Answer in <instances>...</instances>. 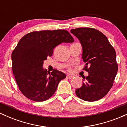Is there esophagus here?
Masks as SVG:
<instances>
[{
	"mask_svg": "<svg viewBox=\"0 0 127 127\" xmlns=\"http://www.w3.org/2000/svg\"><path fill=\"white\" fill-rule=\"evenodd\" d=\"M73 77V75H67V78L68 79H72Z\"/></svg>",
	"mask_w": 127,
	"mask_h": 127,
	"instance_id": "34e87169",
	"label": "esophagus"
}]
</instances>
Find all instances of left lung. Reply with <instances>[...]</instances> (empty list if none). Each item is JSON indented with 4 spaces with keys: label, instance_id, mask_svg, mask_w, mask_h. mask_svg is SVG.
<instances>
[{
    "label": "left lung",
    "instance_id": "8db88e82",
    "mask_svg": "<svg viewBox=\"0 0 127 127\" xmlns=\"http://www.w3.org/2000/svg\"><path fill=\"white\" fill-rule=\"evenodd\" d=\"M70 33L81 42L85 69L88 72L82 87L76 90V94L85 101H97L104 97L113 85L118 72L116 52L107 37L95 29L81 27L72 29Z\"/></svg>",
    "mask_w": 127,
    "mask_h": 127
}]
</instances>
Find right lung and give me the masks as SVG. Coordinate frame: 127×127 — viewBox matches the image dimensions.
<instances>
[{
    "instance_id": "add662e5",
    "label": "right lung",
    "mask_w": 127,
    "mask_h": 127,
    "mask_svg": "<svg viewBox=\"0 0 127 127\" xmlns=\"http://www.w3.org/2000/svg\"><path fill=\"white\" fill-rule=\"evenodd\" d=\"M73 42L65 30L33 32L20 39L11 55L12 68L19 89L27 98L43 101L54 94L66 75L55 69L49 72L43 67V62L57 45Z\"/></svg>"
}]
</instances>
